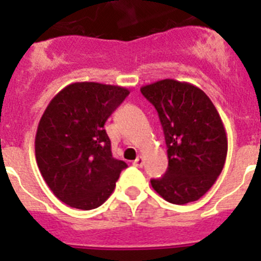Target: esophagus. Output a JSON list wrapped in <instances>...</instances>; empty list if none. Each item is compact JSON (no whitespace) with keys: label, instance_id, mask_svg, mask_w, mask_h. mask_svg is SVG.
<instances>
[{"label":"esophagus","instance_id":"obj_1","mask_svg":"<svg viewBox=\"0 0 261 261\" xmlns=\"http://www.w3.org/2000/svg\"><path fill=\"white\" fill-rule=\"evenodd\" d=\"M133 166H136V167H142V166H144V158H142V156H137V158L133 161Z\"/></svg>","mask_w":261,"mask_h":261}]
</instances>
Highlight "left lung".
<instances>
[{
    "instance_id": "obj_1",
    "label": "left lung",
    "mask_w": 261,
    "mask_h": 261,
    "mask_svg": "<svg viewBox=\"0 0 261 261\" xmlns=\"http://www.w3.org/2000/svg\"><path fill=\"white\" fill-rule=\"evenodd\" d=\"M155 107L167 145L168 168L151 187L166 201H197L216 183L227 155V136L220 114L197 86L161 80L141 87Z\"/></svg>"
}]
</instances>
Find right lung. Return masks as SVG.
<instances>
[{
	"instance_id": "1",
	"label": "right lung",
	"mask_w": 261,
	"mask_h": 261,
	"mask_svg": "<svg viewBox=\"0 0 261 261\" xmlns=\"http://www.w3.org/2000/svg\"><path fill=\"white\" fill-rule=\"evenodd\" d=\"M129 90L98 82H74L59 91L39 121L35 156L57 199L90 211L114 192L124 161L112 156L105 123Z\"/></svg>"
}]
</instances>
